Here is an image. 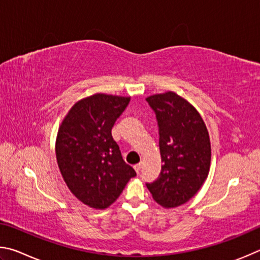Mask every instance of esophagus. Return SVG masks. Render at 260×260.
I'll list each match as a JSON object with an SVG mask.
<instances>
[{
    "mask_svg": "<svg viewBox=\"0 0 260 260\" xmlns=\"http://www.w3.org/2000/svg\"><path fill=\"white\" fill-rule=\"evenodd\" d=\"M135 170H136V172H137V174H139L140 170H142V163H138V165H136Z\"/></svg>",
    "mask_w": 260,
    "mask_h": 260,
    "instance_id": "esophagus-1",
    "label": "esophagus"
}]
</instances>
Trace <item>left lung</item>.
Instances as JSON below:
<instances>
[{
  "label": "left lung",
  "instance_id": "left-lung-1",
  "mask_svg": "<svg viewBox=\"0 0 260 260\" xmlns=\"http://www.w3.org/2000/svg\"><path fill=\"white\" fill-rule=\"evenodd\" d=\"M156 114L162 169L146 184L154 201L176 208L201 188L210 170L211 145L203 118L192 104L174 91L146 98Z\"/></svg>",
  "mask_w": 260,
  "mask_h": 260
}]
</instances>
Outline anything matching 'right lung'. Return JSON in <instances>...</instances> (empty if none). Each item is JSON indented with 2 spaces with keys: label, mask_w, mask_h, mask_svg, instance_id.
Segmentation results:
<instances>
[{
  "label": "right lung",
  "mask_w": 260,
  "mask_h": 260,
  "mask_svg": "<svg viewBox=\"0 0 260 260\" xmlns=\"http://www.w3.org/2000/svg\"><path fill=\"white\" fill-rule=\"evenodd\" d=\"M130 97L94 93L76 102L59 125L56 157L73 195L103 210L120 197L136 171L123 161L112 127Z\"/></svg>",
  "instance_id": "right-lung-1"
}]
</instances>
